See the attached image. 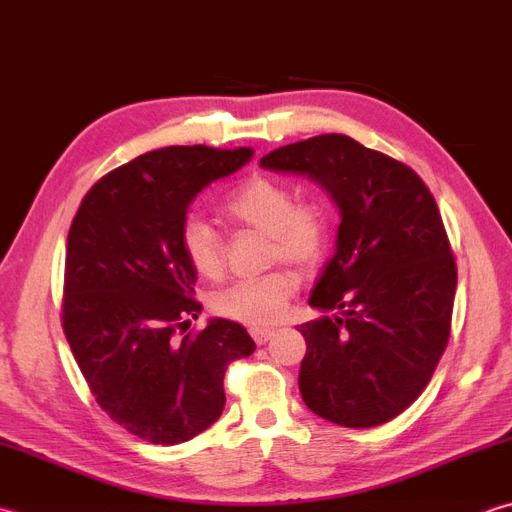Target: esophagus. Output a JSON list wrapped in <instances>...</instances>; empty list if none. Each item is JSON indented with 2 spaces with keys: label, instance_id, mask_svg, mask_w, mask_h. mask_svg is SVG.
<instances>
[{
  "label": "esophagus",
  "instance_id": "obj_1",
  "mask_svg": "<svg viewBox=\"0 0 512 512\" xmlns=\"http://www.w3.org/2000/svg\"><path fill=\"white\" fill-rule=\"evenodd\" d=\"M248 333H250V337L255 339L257 346H264L268 339L273 337V330H270V328H259V326H250Z\"/></svg>",
  "mask_w": 512,
  "mask_h": 512
}]
</instances>
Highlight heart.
<instances>
[{
	"instance_id": "b5f03b06",
	"label": "heart",
	"mask_w": 512,
	"mask_h": 512,
	"mask_svg": "<svg viewBox=\"0 0 512 512\" xmlns=\"http://www.w3.org/2000/svg\"><path fill=\"white\" fill-rule=\"evenodd\" d=\"M219 213L233 226L268 235L270 262L295 268H313L328 246V217L317 202H297L286 184L270 177H250L230 190ZM186 262L199 277L215 282L224 275V242L204 219L190 217L182 228ZM297 277L288 270H273L253 279H239L213 297L217 315L250 326H268L282 319Z\"/></svg>"
}]
</instances>
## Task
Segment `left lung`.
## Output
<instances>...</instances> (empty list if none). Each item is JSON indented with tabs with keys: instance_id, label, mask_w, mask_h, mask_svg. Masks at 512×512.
I'll return each mask as SVG.
<instances>
[{
	"instance_id": "left-lung-1",
	"label": "left lung",
	"mask_w": 512,
	"mask_h": 512,
	"mask_svg": "<svg viewBox=\"0 0 512 512\" xmlns=\"http://www.w3.org/2000/svg\"><path fill=\"white\" fill-rule=\"evenodd\" d=\"M259 164L315 179L342 213L337 250L308 299L326 315L297 326L299 393L337 426L386 424L422 395L450 335L457 266L435 197L410 166L337 133Z\"/></svg>"
}]
</instances>
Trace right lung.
<instances>
[{
  "label": "right lung",
  "instance_id": "1",
  "mask_svg": "<svg viewBox=\"0 0 512 512\" xmlns=\"http://www.w3.org/2000/svg\"><path fill=\"white\" fill-rule=\"evenodd\" d=\"M250 157V148L150 150L99 179L70 224L64 335L104 413L150 444H182L215 424L228 364L255 350L228 319L183 334L202 313L182 250L188 206Z\"/></svg>",
  "mask_w": 512,
  "mask_h": 512
}]
</instances>
